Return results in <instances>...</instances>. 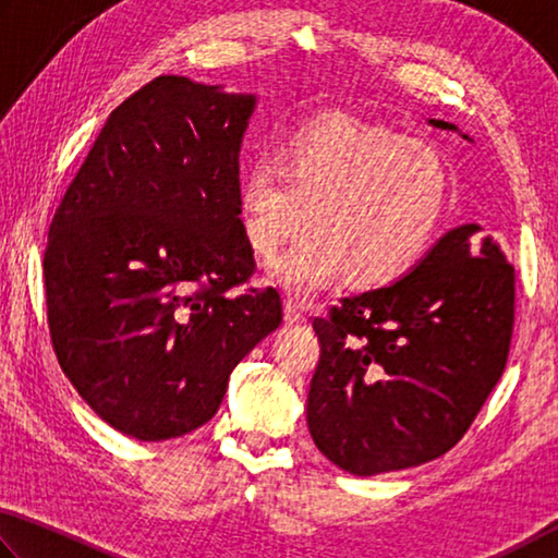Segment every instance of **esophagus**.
Wrapping results in <instances>:
<instances>
[{
    "instance_id": "obj_1",
    "label": "esophagus",
    "mask_w": 558,
    "mask_h": 558,
    "mask_svg": "<svg viewBox=\"0 0 558 558\" xmlns=\"http://www.w3.org/2000/svg\"><path fill=\"white\" fill-rule=\"evenodd\" d=\"M284 320L289 326H299V324H306V314L301 311V306L296 304L294 299H287L284 301Z\"/></svg>"
}]
</instances>
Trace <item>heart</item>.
Segmentation results:
<instances>
[{"mask_svg": "<svg viewBox=\"0 0 558 558\" xmlns=\"http://www.w3.org/2000/svg\"><path fill=\"white\" fill-rule=\"evenodd\" d=\"M279 163H254L242 175L238 213L262 257L308 225L316 230L269 267L294 296L345 274L355 287L392 284L432 247L451 198L441 154L350 114L296 126L279 144Z\"/></svg>", "mask_w": 558, "mask_h": 558, "instance_id": "heart-1", "label": "heart"}]
</instances>
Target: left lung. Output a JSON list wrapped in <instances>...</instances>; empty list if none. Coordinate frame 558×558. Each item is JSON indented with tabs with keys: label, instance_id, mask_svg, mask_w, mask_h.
<instances>
[{
	"label": "left lung",
	"instance_id": "obj_1",
	"mask_svg": "<svg viewBox=\"0 0 558 558\" xmlns=\"http://www.w3.org/2000/svg\"><path fill=\"white\" fill-rule=\"evenodd\" d=\"M512 326L505 244L475 222L448 230L404 279L314 320L320 357L306 418L318 451L353 475L451 451L502 377Z\"/></svg>",
	"mask_w": 558,
	"mask_h": 558
}]
</instances>
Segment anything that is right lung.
Segmentation results:
<instances>
[{"mask_svg":"<svg viewBox=\"0 0 558 558\" xmlns=\"http://www.w3.org/2000/svg\"><path fill=\"white\" fill-rule=\"evenodd\" d=\"M254 95L159 75L114 107L56 208L46 314L65 377L136 441L210 422L234 365L281 324L244 238L240 144Z\"/></svg>","mask_w":558,"mask_h":558,"instance_id":"1","label":"right lung"}]
</instances>
